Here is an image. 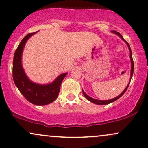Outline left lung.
<instances>
[{
    "mask_svg": "<svg viewBox=\"0 0 148 148\" xmlns=\"http://www.w3.org/2000/svg\"><path fill=\"white\" fill-rule=\"evenodd\" d=\"M111 32L115 34V35H118V36L120 37V38H121L122 40H123V41L127 44V45L128 46L129 50H130V60H131V75H130V81H131V79H132V76H133V73H134V61H133V58H132V50H131L130 46V45H129L128 43H127L126 41H125V40H124L123 37L122 36L121 34L118 33V32L115 31V30H113V31H111ZM130 82L129 83L128 85H127V87L125 88V89L124 90V91L121 93V94L117 96L116 97L113 98V99H109V100H98V99H94V98H92L90 96H88V95L86 94V93L84 91V90H83V89H82V92H83V94H84V95L85 96V97H86V99L88 100V101H90V102H92L93 103H95V104H98V105H106V104H108V103H110L113 102V101H116L117 99H118L120 97H121L123 96L124 94H125V92H126V90H127V88H128V87H129V85H130Z\"/></svg>",
    "mask_w": 148,
    "mask_h": 148,
    "instance_id": "8db88e82",
    "label": "left lung"
}]
</instances>
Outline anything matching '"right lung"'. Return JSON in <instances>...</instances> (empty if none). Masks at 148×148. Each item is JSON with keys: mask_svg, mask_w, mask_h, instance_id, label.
Returning a JSON list of instances; mask_svg holds the SVG:
<instances>
[{"mask_svg": "<svg viewBox=\"0 0 148 148\" xmlns=\"http://www.w3.org/2000/svg\"><path fill=\"white\" fill-rule=\"evenodd\" d=\"M37 32L28 34L20 42L13 59V80L20 92L24 97L35 105H47L55 101L58 96L60 85L67 73L59 75L53 81L48 84H39L33 82L25 74L22 66V53L28 39Z\"/></svg>", "mask_w": 148, "mask_h": 148, "instance_id": "right-lung-1", "label": "right lung"}]
</instances>
